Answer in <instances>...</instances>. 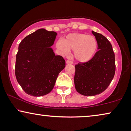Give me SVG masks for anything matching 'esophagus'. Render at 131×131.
Returning <instances> with one entry per match:
<instances>
[{"label":"esophagus","instance_id":"34e87169","mask_svg":"<svg viewBox=\"0 0 131 131\" xmlns=\"http://www.w3.org/2000/svg\"><path fill=\"white\" fill-rule=\"evenodd\" d=\"M66 64H72L73 63V62L71 61V60H68L67 61H66Z\"/></svg>","mask_w":131,"mask_h":131}]
</instances>
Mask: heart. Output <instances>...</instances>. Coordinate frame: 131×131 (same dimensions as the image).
Returning a JSON list of instances; mask_svg holds the SVG:
<instances>
[{
    "mask_svg": "<svg viewBox=\"0 0 131 131\" xmlns=\"http://www.w3.org/2000/svg\"><path fill=\"white\" fill-rule=\"evenodd\" d=\"M56 46L65 55L69 51H74L73 56L76 60L79 63H86L94 56L97 43L96 39L91 35L72 33L66 35L62 40H58Z\"/></svg>",
    "mask_w": 131,
    "mask_h": 131,
    "instance_id": "obj_1",
    "label": "heart"
}]
</instances>
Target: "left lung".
I'll use <instances>...</instances> for the list:
<instances>
[{"instance_id": "1", "label": "left lung", "mask_w": 131, "mask_h": 131, "mask_svg": "<svg viewBox=\"0 0 131 131\" xmlns=\"http://www.w3.org/2000/svg\"><path fill=\"white\" fill-rule=\"evenodd\" d=\"M97 43V51L92 59L75 65L74 83L76 90L87 96L103 92L115 73V54L112 45L102 34L92 31Z\"/></svg>"}]
</instances>
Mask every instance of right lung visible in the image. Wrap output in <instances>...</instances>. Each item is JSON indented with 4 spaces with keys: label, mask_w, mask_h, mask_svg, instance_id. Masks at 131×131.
Segmentation results:
<instances>
[{
    "label": "right lung",
    "mask_w": 131,
    "mask_h": 131,
    "mask_svg": "<svg viewBox=\"0 0 131 131\" xmlns=\"http://www.w3.org/2000/svg\"><path fill=\"white\" fill-rule=\"evenodd\" d=\"M56 35L53 31L39 29L25 37L19 44L15 75L27 94L34 96L48 94L65 67L63 57L55 55L50 48Z\"/></svg>",
    "instance_id": "add662e5"
}]
</instances>
